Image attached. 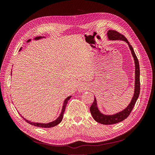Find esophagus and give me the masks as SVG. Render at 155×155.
Returning a JSON list of instances; mask_svg holds the SVG:
<instances>
[{
  "label": "esophagus",
  "mask_w": 155,
  "mask_h": 155,
  "mask_svg": "<svg viewBox=\"0 0 155 155\" xmlns=\"http://www.w3.org/2000/svg\"><path fill=\"white\" fill-rule=\"evenodd\" d=\"M88 89V86L85 83H81L78 87V91L79 92H82L85 91H87Z\"/></svg>",
  "instance_id": "1"
}]
</instances>
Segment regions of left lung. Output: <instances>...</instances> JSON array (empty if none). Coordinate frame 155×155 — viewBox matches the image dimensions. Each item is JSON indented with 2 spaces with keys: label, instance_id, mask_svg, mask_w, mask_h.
<instances>
[{
  "label": "left lung",
  "instance_id": "1",
  "mask_svg": "<svg viewBox=\"0 0 155 155\" xmlns=\"http://www.w3.org/2000/svg\"><path fill=\"white\" fill-rule=\"evenodd\" d=\"M107 35L108 37L109 41H125L126 43H127L129 48L130 50L131 54L134 59V67H135V79H134V94L131 99L130 104L127 105L125 109L120 112H117L113 114H105L101 112L99 108H98L96 98L94 96V101L90 107L91 113L93 117L94 120L96 121L97 122L104 124V125H112L119 123L120 121H122L126 119L130 112L132 111L133 107L136 104L138 97L140 94V67L138 60L136 55L132 47V46L130 45L129 41H127L124 35L120 34V33L115 30H108L107 32Z\"/></svg>",
  "mask_w": 155,
  "mask_h": 155
}]
</instances>
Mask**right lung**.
<instances>
[{"mask_svg": "<svg viewBox=\"0 0 155 155\" xmlns=\"http://www.w3.org/2000/svg\"><path fill=\"white\" fill-rule=\"evenodd\" d=\"M46 37H41V36H39V37H35V38L34 39V40L35 41H39V40H41L42 39H45ZM31 39H28L26 43H29V42H31ZM22 50V47L20 48L19 50V52ZM12 73V72L11 74ZM72 97V96H68L66 99L64 100V102H63V107H62V109H61V113L59 116L58 118L55 120L54 121H51V122H49V123H46V124H44V123H37V122H34V121H31L28 120H26V118H25L24 117L22 116V115L21 114V116H22V118L24 119L26 122H28V124L32 125H34V126H36V127H41V128H50V127H55L57 125H58L59 123H61V121H62L63 120V115H64V110H65V108H66V106H67V104L68 103V101L70 99V97Z\"/></svg>", "mask_w": 155, "mask_h": 155, "instance_id": "right-lung-1", "label": "right lung"}]
</instances>
